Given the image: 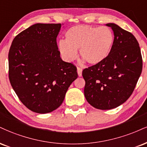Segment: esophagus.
I'll list each match as a JSON object with an SVG mask.
<instances>
[{"label":"esophagus","instance_id":"34e87169","mask_svg":"<svg viewBox=\"0 0 147 147\" xmlns=\"http://www.w3.org/2000/svg\"><path fill=\"white\" fill-rule=\"evenodd\" d=\"M77 74H78L79 77L82 76V69L81 68H77Z\"/></svg>","mask_w":147,"mask_h":147}]
</instances>
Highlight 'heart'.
<instances>
[{
    "label": "heart",
    "instance_id": "obj_1",
    "mask_svg": "<svg viewBox=\"0 0 147 147\" xmlns=\"http://www.w3.org/2000/svg\"><path fill=\"white\" fill-rule=\"evenodd\" d=\"M114 42L112 30L108 26H75L66 33V40H60L58 49L65 61L72 62L80 55L90 64L103 61L112 51Z\"/></svg>",
    "mask_w": 147,
    "mask_h": 147
}]
</instances>
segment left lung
Masks as SVG:
<instances>
[{"mask_svg":"<svg viewBox=\"0 0 147 147\" xmlns=\"http://www.w3.org/2000/svg\"><path fill=\"white\" fill-rule=\"evenodd\" d=\"M105 25L114 32L112 51L103 61L82 72L86 100L102 110L116 108L129 98L142 69L140 49L134 35L114 23Z\"/></svg>","mask_w":147,"mask_h":147,"instance_id":"obj_1","label":"left lung"}]
</instances>
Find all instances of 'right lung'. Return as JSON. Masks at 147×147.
I'll return each mask as SVG.
<instances>
[{"label":"right lung","mask_w":147,"mask_h":147,"mask_svg":"<svg viewBox=\"0 0 147 147\" xmlns=\"http://www.w3.org/2000/svg\"><path fill=\"white\" fill-rule=\"evenodd\" d=\"M61 24L37 23L15 37L9 51V78L20 101L38 114L57 109L77 68L63 61L57 45Z\"/></svg>","instance_id":"right-lung-1"}]
</instances>
